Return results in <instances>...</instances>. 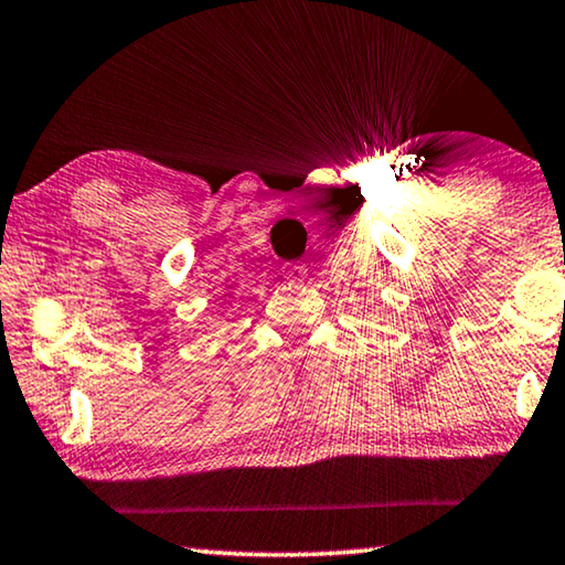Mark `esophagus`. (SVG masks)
<instances>
[{"label":"esophagus","instance_id":"34e87169","mask_svg":"<svg viewBox=\"0 0 565 565\" xmlns=\"http://www.w3.org/2000/svg\"><path fill=\"white\" fill-rule=\"evenodd\" d=\"M308 275V269H306V265H298V262H292V265H288L285 267V277H290L292 282H298V280H303V277Z\"/></svg>","mask_w":565,"mask_h":565}]
</instances>
